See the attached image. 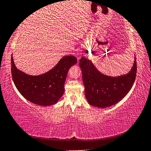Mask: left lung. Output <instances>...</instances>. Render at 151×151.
<instances>
[{"instance_id":"8db88e82","label":"left lung","mask_w":151,"mask_h":151,"mask_svg":"<svg viewBox=\"0 0 151 151\" xmlns=\"http://www.w3.org/2000/svg\"><path fill=\"white\" fill-rule=\"evenodd\" d=\"M79 65L87 101L90 105L100 108L110 107L121 101L132 88L136 76L135 57L129 73L118 76L101 73L90 59L84 57L80 59Z\"/></svg>"}]
</instances>
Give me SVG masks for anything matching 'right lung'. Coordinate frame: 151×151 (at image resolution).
Wrapping results in <instances>:
<instances>
[{"mask_svg":"<svg viewBox=\"0 0 151 151\" xmlns=\"http://www.w3.org/2000/svg\"><path fill=\"white\" fill-rule=\"evenodd\" d=\"M77 62L73 55L64 56L47 73L29 75L18 70L12 55V75L19 92L36 105L50 106L56 104L64 92V83L70 68Z\"/></svg>","mask_w":151,"mask_h":151,"instance_id":"1","label":"right lung"}]
</instances>
